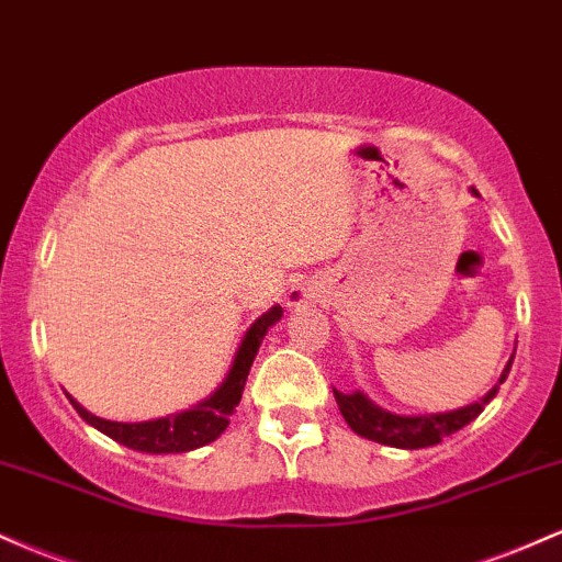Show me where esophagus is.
<instances>
[{
    "label": "esophagus",
    "mask_w": 562,
    "mask_h": 562,
    "mask_svg": "<svg viewBox=\"0 0 562 562\" xmlns=\"http://www.w3.org/2000/svg\"><path fill=\"white\" fill-rule=\"evenodd\" d=\"M294 300H300V297H294Z\"/></svg>",
    "instance_id": "34e87169"
}]
</instances>
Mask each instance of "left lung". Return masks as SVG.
<instances>
[{"mask_svg": "<svg viewBox=\"0 0 562 562\" xmlns=\"http://www.w3.org/2000/svg\"><path fill=\"white\" fill-rule=\"evenodd\" d=\"M470 191L477 196L475 188H470ZM513 358L515 352L509 356L507 366L502 369L499 382H496L481 401L462 408H453V412L412 414V417H408V414H393L387 412V408L376 406V403L366 393H361V390H356V393H339V390H334V401H337L339 412H342L350 430L361 435V438H369L382 446H393V449H425V446L440 443L443 438L462 430L464 425H470V422L494 401V395L499 393V384L507 380L509 369H513Z\"/></svg>", "mask_w": 562, "mask_h": 562, "instance_id": "1", "label": "left lung"}]
</instances>
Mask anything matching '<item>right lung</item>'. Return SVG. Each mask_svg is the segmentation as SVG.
Wrapping results in <instances>:
<instances>
[{
  "mask_svg": "<svg viewBox=\"0 0 562 562\" xmlns=\"http://www.w3.org/2000/svg\"><path fill=\"white\" fill-rule=\"evenodd\" d=\"M283 307L273 305L268 313H262L255 324L249 326L244 334L241 345H238L233 363L225 374V380L220 382V387L214 390L210 398L199 401L196 406L186 408V412L169 414V417L148 419V422H111L103 417H94L87 412L79 401H71V406L77 408L79 417L92 425L94 430H100L116 443L127 446L132 451H145V453H186L201 446L212 443L228 427L231 414L236 412L238 401L244 395V384H247L249 369L255 363L257 350H260L265 334L276 321H281Z\"/></svg>",
  "mask_w": 562,
  "mask_h": 562,
  "instance_id": "1",
  "label": "right lung"
}]
</instances>
